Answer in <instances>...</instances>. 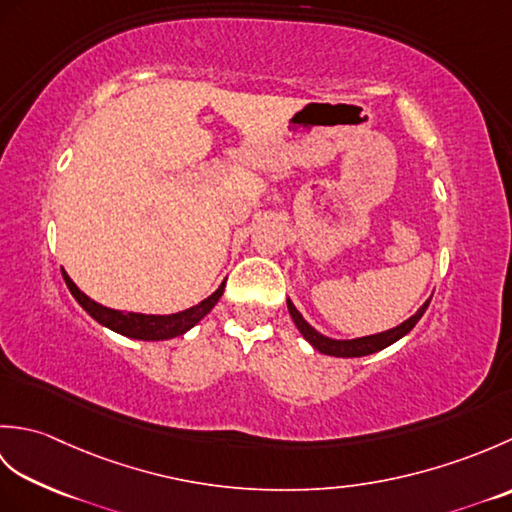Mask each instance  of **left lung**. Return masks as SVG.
Returning <instances> with one entry per match:
<instances>
[{
	"label": "left lung",
	"instance_id": "left-lung-1",
	"mask_svg": "<svg viewBox=\"0 0 512 512\" xmlns=\"http://www.w3.org/2000/svg\"><path fill=\"white\" fill-rule=\"evenodd\" d=\"M431 299H427L418 308V312L409 317L407 321H402L400 325L385 332H378V334H369V336H361V339H350V341H336L330 339V336H323L321 332H317L312 328V325L301 317V312L295 308V303L288 299V312L292 321H295L297 330L303 334V339H306L314 350L321 352V354H328V356H341V358H354V356H367V354H374L385 350L391 343H396L402 336L409 334L413 330V325L420 321V317L424 314V310L429 308Z\"/></svg>",
	"mask_w": 512,
	"mask_h": 512
}]
</instances>
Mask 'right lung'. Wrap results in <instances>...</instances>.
Instances as JSON below:
<instances>
[{
	"label": "right lung",
	"instance_id": "1",
	"mask_svg": "<svg viewBox=\"0 0 512 512\" xmlns=\"http://www.w3.org/2000/svg\"><path fill=\"white\" fill-rule=\"evenodd\" d=\"M61 273L65 279V286H68L72 292V297L79 301V306L88 312L94 321H99L101 325H105V328L138 341H165V339H173V336L184 334L215 308V303L220 301L224 292V281H222V286L217 288L211 297L200 301L198 306L187 308L176 314H140V312H123V310H112V308L101 306V303H96L94 299L85 295V292L76 288V284L63 268Z\"/></svg>",
	"mask_w": 512,
	"mask_h": 512
}]
</instances>
